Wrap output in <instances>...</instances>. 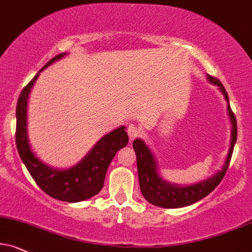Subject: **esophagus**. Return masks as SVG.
<instances>
[{
  "mask_svg": "<svg viewBox=\"0 0 252 252\" xmlns=\"http://www.w3.org/2000/svg\"><path fill=\"white\" fill-rule=\"evenodd\" d=\"M127 133H128V138L129 140H134L136 136L139 135V128L134 125H129L128 129H127Z\"/></svg>",
  "mask_w": 252,
  "mask_h": 252,
  "instance_id": "1",
  "label": "esophagus"
}]
</instances>
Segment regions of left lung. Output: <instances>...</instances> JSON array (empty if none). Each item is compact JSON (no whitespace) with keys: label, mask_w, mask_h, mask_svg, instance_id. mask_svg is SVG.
Masks as SVG:
<instances>
[{"label":"left lung","mask_w":252,"mask_h":252,"mask_svg":"<svg viewBox=\"0 0 252 252\" xmlns=\"http://www.w3.org/2000/svg\"><path fill=\"white\" fill-rule=\"evenodd\" d=\"M207 79L210 84L217 86L224 97L226 101V112L231 123L230 147H229L224 163L221 169L217 170L214 175L209 176L208 179L187 186L175 185V183L168 182L161 176L158 160L155 159L153 152L146 145V142L142 139H135L133 141V148L136 154L140 190L146 200L153 206L161 208H182L190 206L209 195L225 175L226 169L230 163L234 146L237 140V124H236L235 114L232 113L230 105H229V97L224 86L219 79L214 78L209 74H207Z\"/></svg>","instance_id":"left-lung-1"}]
</instances>
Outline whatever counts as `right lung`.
<instances>
[{"mask_svg": "<svg viewBox=\"0 0 252 252\" xmlns=\"http://www.w3.org/2000/svg\"><path fill=\"white\" fill-rule=\"evenodd\" d=\"M67 54L57 55L40 69L22 90L16 107V146L21 160L38 187L49 196L65 202H80L97 195L104 187L105 175L117 152L128 144L125 126H119L101 136L89 153L72 167L60 169L45 163L31 150L28 136V99L43 70Z\"/></svg>", "mask_w": 252, "mask_h": 252, "instance_id": "1", "label": "right lung"}]
</instances>
